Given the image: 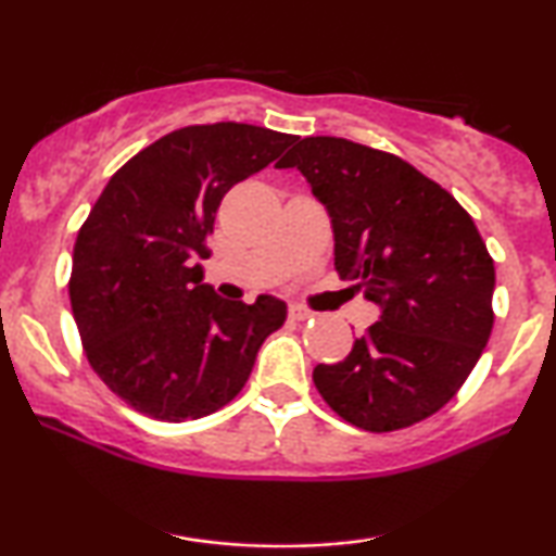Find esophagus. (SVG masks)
Returning a JSON list of instances; mask_svg holds the SVG:
<instances>
[{"label": "esophagus", "mask_w": 556, "mask_h": 556, "mask_svg": "<svg viewBox=\"0 0 556 556\" xmlns=\"http://www.w3.org/2000/svg\"><path fill=\"white\" fill-rule=\"evenodd\" d=\"M288 316H291V321H308V318H314L316 314L306 306H291L288 308Z\"/></svg>", "instance_id": "1"}]
</instances>
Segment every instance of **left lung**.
Wrapping results in <instances>:
<instances>
[{"mask_svg": "<svg viewBox=\"0 0 556 556\" xmlns=\"http://www.w3.org/2000/svg\"><path fill=\"white\" fill-rule=\"evenodd\" d=\"M295 166L333 227L341 278L382 316L314 384L333 413L367 432L435 415L460 390L493 329V257L458 200L405 159L337 136H308Z\"/></svg>", "mask_w": 556, "mask_h": 556, "instance_id": "obj_1", "label": "left lung"}]
</instances>
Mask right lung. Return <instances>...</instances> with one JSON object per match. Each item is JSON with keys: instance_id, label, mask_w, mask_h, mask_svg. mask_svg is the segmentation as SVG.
Listing matches in <instances>:
<instances>
[{"instance_id": "right-lung-1", "label": "right lung", "mask_w": 556, "mask_h": 556, "mask_svg": "<svg viewBox=\"0 0 556 556\" xmlns=\"http://www.w3.org/2000/svg\"><path fill=\"white\" fill-rule=\"evenodd\" d=\"M299 136L197 124L162 136L109 179L78 230L67 280L90 367L136 413L185 422L238 397L286 303L225 301L200 261L223 197Z\"/></svg>"}]
</instances>
